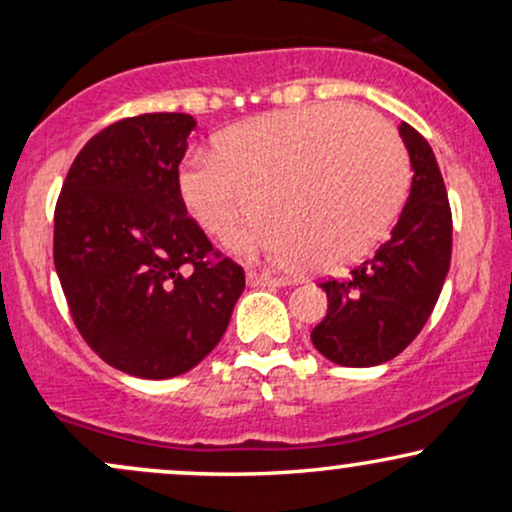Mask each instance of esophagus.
I'll return each mask as SVG.
<instances>
[{"label":"esophagus","mask_w":512,"mask_h":512,"mask_svg":"<svg viewBox=\"0 0 512 512\" xmlns=\"http://www.w3.org/2000/svg\"><path fill=\"white\" fill-rule=\"evenodd\" d=\"M248 284L250 286H272V289H279V286H286V284H289V281H286V279H276V276H267V274L248 272Z\"/></svg>","instance_id":"34e87169"}]
</instances>
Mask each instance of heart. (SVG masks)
<instances>
[{
  "label": "heart",
  "instance_id": "obj_1",
  "mask_svg": "<svg viewBox=\"0 0 512 512\" xmlns=\"http://www.w3.org/2000/svg\"><path fill=\"white\" fill-rule=\"evenodd\" d=\"M180 197L209 236L243 255L317 272L363 257L385 238L409 192V156L395 127L354 105L325 103L255 117L195 151Z\"/></svg>",
  "mask_w": 512,
  "mask_h": 512
}]
</instances>
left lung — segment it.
Segmentation results:
<instances>
[{
    "label": "left lung",
    "instance_id": "left-lung-1",
    "mask_svg": "<svg viewBox=\"0 0 512 512\" xmlns=\"http://www.w3.org/2000/svg\"><path fill=\"white\" fill-rule=\"evenodd\" d=\"M399 137L414 178L390 240L346 279L320 284L327 315L310 339L339 366H380L402 354L424 330L450 269L452 214L438 161L407 122L399 125Z\"/></svg>",
    "mask_w": 512,
    "mask_h": 512
}]
</instances>
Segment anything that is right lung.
Masks as SVG:
<instances>
[{
  "mask_svg": "<svg viewBox=\"0 0 512 512\" xmlns=\"http://www.w3.org/2000/svg\"><path fill=\"white\" fill-rule=\"evenodd\" d=\"M197 127L149 113L105 127L74 158L55 209V269L86 344L146 380L187 373L221 342L245 289L187 216L178 166Z\"/></svg>",
  "mask_w": 512,
  "mask_h": 512,
  "instance_id": "obj_1",
  "label": "right lung"
}]
</instances>
